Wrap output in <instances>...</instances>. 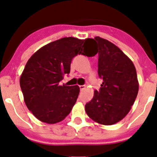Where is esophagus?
<instances>
[{"label": "esophagus", "mask_w": 157, "mask_h": 157, "mask_svg": "<svg viewBox=\"0 0 157 157\" xmlns=\"http://www.w3.org/2000/svg\"><path fill=\"white\" fill-rule=\"evenodd\" d=\"M80 91H82V90H84V88H86V85H80Z\"/></svg>", "instance_id": "1"}]
</instances>
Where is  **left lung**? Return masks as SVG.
Returning a JSON list of instances; mask_svg holds the SVG:
<instances>
[{
    "mask_svg": "<svg viewBox=\"0 0 157 157\" xmlns=\"http://www.w3.org/2000/svg\"><path fill=\"white\" fill-rule=\"evenodd\" d=\"M98 43V74L103 79L99 91L85 105V111L97 123L109 126L126 117L139 89L137 72L132 61L112 43L95 37Z\"/></svg>",
    "mask_w": 157,
    "mask_h": 157,
    "instance_id": "left-lung-1",
    "label": "left lung"
}]
</instances>
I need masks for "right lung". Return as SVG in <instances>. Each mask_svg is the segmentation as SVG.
I'll use <instances>...</instances> for the list:
<instances>
[{
    "instance_id": "right-lung-1",
    "label": "right lung",
    "mask_w": 157,
    "mask_h": 157,
    "mask_svg": "<svg viewBox=\"0 0 157 157\" xmlns=\"http://www.w3.org/2000/svg\"><path fill=\"white\" fill-rule=\"evenodd\" d=\"M77 54L95 56L93 39L62 38L41 47L26 64L20 88L26 106L41 122H61L77 102L78 85H61L60 81L70 73L71 62Z\"/></svg>"
}]
</instances>
